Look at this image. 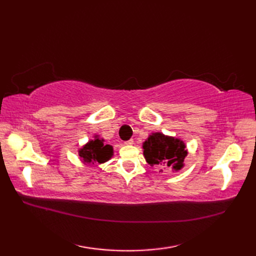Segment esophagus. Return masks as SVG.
I'll list each match as a JSON object with an SVG mask.
<instances>
[{"label": "esophagus", "instance_id": "34e87169", "mask_svg": "<svg viewBox=\"0 0 256 256\" xmlns=\"http://www.w3.org/2000/svg\"><path fill=\"white\" fill-rule=\"evenodd\" d=\"M134 144V140H128L125 142V145H133Z\"/></svg>", "mask_w": 256, "mask_h": 256}]
</instances>
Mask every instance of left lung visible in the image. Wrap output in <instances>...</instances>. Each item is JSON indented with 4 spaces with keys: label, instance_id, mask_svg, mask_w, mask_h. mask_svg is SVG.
Masks as SVG:
<instances>
[{
    "label": "left lung",
    "instance_id": "8db88e82",
    "mask_svg": "<svg viewBox=\"0 0 256 256\" xmlns=\"http://www.w3.org/2000/svg\"><path fill=\"white\" fill-rule=\"evenodd\" d=\"M144 156L150 166H166L172 170H182L187 156L184 143L179 138L153 133L143 144Z\"/></svg>",
    "mask_w": 256,
    "mask_h": 256
}]
</instances>
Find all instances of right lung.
Returning a JSON list of instances; mask_svg holds the SVG:
<instances>
[{
  "mask_svg": "<svg viewBox=\"0 0 256 256\" xmlns=\"http://www.w3.org/2000/svg\"><path fill=\"white\" fill-rule=\"evenodd\" d=\"M104 140H100L98 135L94 140L86 143L79 150V156L84 164H103L108 162L113 155V148L111 145L103 144Z\"/></svg>",
  "mask_w": 256,
  "mask_h": 256,
  "instance_id": "add662e5",
  "label": "right lung"
}]
</instances>
